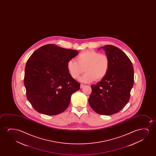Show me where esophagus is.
<instances>
[{"label":"esophagus","instance_id":"esophagus-1","mask_svg":"<svg viewBox=\"0 0 156 156\" xmlns=\"http://www.w3.org/2000/svg\"><path fill=\"white\" fill-rule=\"evenodd\" d=\"M84 86H85V85H83V84H80V88H83Z\"/></svg>","mask_w":156,"mask_h":156}]
</instances>
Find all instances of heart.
I'll use <instances>...</instances> for the list:
<instances>
[{"label": "heart", "instance_id": "b5f03b06", "mask_svg": "<svg viewBox=\"0 0 156 156\" xmlns=\"http://www.w3.org/2000/svg\"><path fill=\"white\" fill-rule=\"evenodd\" d=\"M67 62V69L73 79H78L84 71L86 73L79 79L84 83L100 80L107 75L110 68V60L107 55L94 51L81 52L76 58Z\"/></svg>", "mask_w": 156, "mask_h": 156}]
</instances>
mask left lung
<instances>
[{
    "label": "left lung",
    "mask_w": 156,
    "mask_h": 156,
    "mask_svg": "<svg viewBox=\"0 0 156 156\" xmlns=\"http://www.w3.org/2000/svg\"><path fill=\"white\" fill-rule=\"evenodd\" d=\"M102 48L110 60L107 75L91 86L88 102L96 113L111 115L124 108L130 98L134 84V69L130 59L118 47L105 45Z\"/></svg>",
    "instance_id": "left-lung-1"
}]
</instances>
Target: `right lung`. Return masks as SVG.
I'll return each instance as SVG.
<instances>
[{
  "label": "right lung",
  "instance_id": "obj_1",
  "mask_svg": "<svg viewBox=\"0 0 156 156\" xmlns=\"http://www.w3.org/2000/svg\"><path fill=\"white\" fill-rule=\"evenodd\" d=\"M79 54L54 44L39 48L26 64L24 83L29 102L39 113L56 115L64 112L80 83L71 77L67 62Z\"/></svg>",
  "mask_w": 156,
  "mask_h": 156
}]
</instances>
